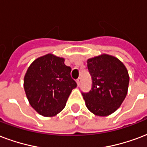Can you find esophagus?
I'll return each mask as SVG.
<instances>
[{"instance_id": "obj_1", "label": "esophagus", "mask_w": 147, "mask_h": 147, "mask_svg": "<svg viewBox=\"0 0 147 147\" xmlns=\"http://www.w3.org/2000/svg\"><path fill=\"white\" fill-rule=\"evenodd\" d=\"M76 82H77V85H78V86H79V85H80V83H81V78H77V80H76Z\"/></svg>"}]
</instances>
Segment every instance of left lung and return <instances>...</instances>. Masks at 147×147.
<instances>
[{"label": "left lung", "instance_id": "left-lung-1", "mask_svg": "<svg viewBox=\"0 0 147 147\" xmlns=\"http://www.w3.org/2000/svg\"><path fill=\"white\" fill-rule=\"evenodd\" d=\"M92 88L82 92L86 106L92 113L106 116L116 112L125 99L129 76L126 66L114 56L103 54L87 60Z\"/></svg>", "mask_w": 147, "mask_h": 147}]
</instances>
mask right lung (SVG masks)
<instances>
[{"label":"right lung","instance_id":"1","mask_svg":"<svg viewBox=\"0 0 147 147\" xmlns=\"http://www.w3.org/2000/svg\"><path fill=\"white\" fill-rule=\"evenodd\" d=\"M71 70L63 58L52 54L31 64L24 76V88L29 103L38 113L51 117L65 108L71 90L77 86Z\"/></svg>","mask_w":147,"mask_h":147}]
</instances>
